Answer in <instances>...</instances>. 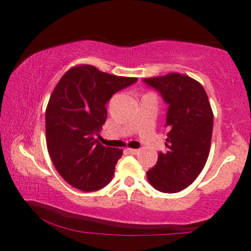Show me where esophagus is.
<instances>
[{"instance_id": "1", "label": "esophagus", "mask_w": 251, "mask_h": 251, "mask_svg": "<svg viewBox=\"0 0 251 251\" xmlns=\"http://www.w3.org/2000/svg\"><path fill=\"white\" fill-rule=\"evenodd\" d=\"M126 152H127L128 154H137L138 152H139V150H135V149H127V150H126Z\"/></svg>"}]
</instances>
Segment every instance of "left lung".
I'll list each match as a JSON object with an SVG mask.
<instances>
[{
  "label": "left lung",
  "mask_w": 251,
  "mask_h": 251,
  "mask_svg": "<svg viewBox=\"0 0 251 251\" xmlns=\"http://www.w3.org/2000/svg\"><path fill=\"white\" fill-rule=\"evenodd\" d=\"M168 105L165 152L150 169L148 179L154 189L175 194L186 189L201 174L209 157L214 114L203 86L188 75L171 73L143 79Z\"/></svg>",
  "instance_id": "left-lung-1"
}]
</instances>
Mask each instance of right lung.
Instances as JSON below:
<instances>
[{
  "label": "right lung",
  "mask_w": 251,
  "mask_h": 251,
  "mask_svg": "<svg viewBox=\"0 0 251 251\" xmlns=\"http://www.w3.org/2000/svg\"><path fill=\"white\" fill-rule=\"evenodd\" d=\"M137 80L81 65L66 72L54 88L46 109L47 149L57 172L74 188L97 191L113 178L123 151L94 137L107 119L108 100Z\"/></svg>",
  "instance_id": "1"
}]
</instances>
